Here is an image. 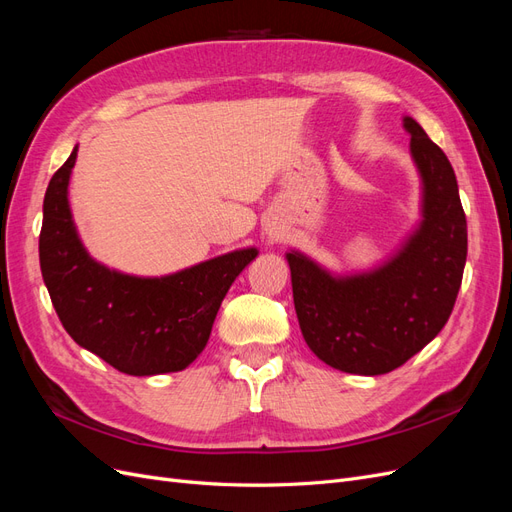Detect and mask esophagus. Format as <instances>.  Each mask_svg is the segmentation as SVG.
Segmentation results:
<instances>
[{
  "mask_svg": "<svg viewBox=\"0 0 512 512\" xmlns=\"http://www.w3.org/2000/svg\"><path fill=\"white\" fill-rule=\"evenodd\" d=\"M269 237H277V232H273V230H271V232H269Z\"/></svg>",
  "mask_w": 512,
  "mask_h": 512,
  "instance_id": "34e87169",
  "label": "esophagus"
}]
</instances>
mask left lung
<instances>
[{
  "mask_svg": "<svg viewBox=\"0 0 512 512\" xmlns=\"http://www.w3.org/2000/svg\"><path fill=\"white\" fill-rule=\"evenodd\" d=\"M421 177V220L397 250L367 271L333 273L286 252L299 327L320 361L380 376L436 337L453 312L468 256V224L455 170L412 117H404Z\"/></svg>",
  "mask_w": 512,
  "mask_h": 512,
  "instance_id": "left-lung-1",
  "label": "left lung"
}]
</instances>
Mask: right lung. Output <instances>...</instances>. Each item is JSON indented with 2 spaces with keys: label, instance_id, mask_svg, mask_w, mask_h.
Masks as SVG:
<instances>
[{
  "label": "right lung",
  "instance_id": "right-lung-1",
  "mask_svg": "<svg viewBox=\"0 0 512 512\" xmlns=\"http://www.w3.org/2000/svg\"><path fill=\"white\" fill-rule=\"evenodd\" d=\"M76 145L44 194L40 269L55 312L81 348L128 376L181 371L205 350L213 320L256 247L215 256L160 277L108 269L76 230L68 185Z\"/></svg>",
  "mask_w": 512,
  "mask_h": 512
}]
</instances>
